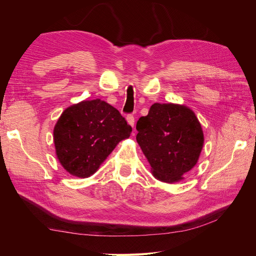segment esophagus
Wrapping results in <instances>:
<instances>
[{
  "mask_svg": "<svg viewBox=\"0 0 256 256\" xmlns=\"http://www.w3.org/2000/svg\"><path fill=\"white\" fill-rule=\"evenodd\" d=\"M126 118H127V122H128L129 125L134 127V116L132 114H128Z\"/></svg>",
  "mask_w": 256,
  "mask_h": 256,
  "instance_id": "1",
  "label": "esophagus"
}]
</instances>
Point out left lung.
I'll return each mask as SVG.
<instances>
[{"mask_svg":"<svg viewBox=\"0 0 256 256\" xmlns=\"http://www.w3.org/2000/svg\"><path fill=\"white\" fill-rule=\"evenodd\" d=\"M136 141L152 174L166 182L180 180L196 164L204 143L200 124L184 106L154 104L136 122Z\"/></svg>","mask_w":256,"mask_h":256,"instance_id":"left-lung-1","label":"left lung"}]
</instances>
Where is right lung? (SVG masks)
<instances>
[{
	"mask_svg": "<svg viewBox=\"0 0 256 256\" xmlns=\"http://www.w3.org/2000/svg\"><path fill=\"white\" fill-rule=\"evenodd\" d=\"M130 132L131 126L115 108L96 99L67 108L53 134L60 164L72 175L85 178Z\"/></svg>",
	"mask_w": 256,
	"mask_h": 256,
	"instance_id": "add662e5",
	"label": "right lung"
}]
</instances>
